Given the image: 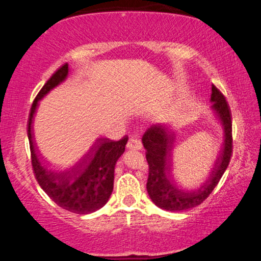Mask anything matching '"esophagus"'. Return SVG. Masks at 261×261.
Wrapping results in <instances>:
<instances>
[{"label": "esophagus", "instance_id": "esophagus-1", "mask_svg": "<svg viewBox=\"0 0 261 261\" xmlns=\"http://www.w3.org/2000/svg\"><path fill=\"white\" fill-rule=\"evenodd\" d=\"M141 141L137 138H130L129 141H127L126 147L129 149H141Z\"/></svg>", "mask_w": 261, "mask_h": 261}]
</instances>
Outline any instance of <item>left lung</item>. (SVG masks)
<instances>
[{
  "instance_id": "obj_1",
  "label": "left lung",
  "mask_w": 261,
  "mask_h": 261,
  "mask_svg": "<svg viewBox=\"0 0 261 261\" xmlns=\"http://www.w3.org/2000/svg\"><path fill=\"white\" fill-rule=\"evenodd\" d=\"M212 108L222 122L224 129V143L221 155L208 180L197 191L185 192L176 188L168 176L169 154L173 137L168 127L161 124H152L143 135V145L146 149L148 163V178L146 189L152 201L162 210L179 212L193 208L207 199L220 182L230 162L232 153V121L231 113L224 95L212 85Z\"/></svg>"
}]
</instances>
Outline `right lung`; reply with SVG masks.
I'll return each mask as SVG.
<instances>
[{
  "mask_svg": "<svg viewBox=\"0 0 261 261\" xmlns=\"http://www.w3.org/2000/svg\"><path fill=\"white\" fill-rule=\"evenodd\" d=\"M68 63L53 73L39 92L29 115L28 137L33 173L39 185L50 199L63 210L76 214H88L106 205L114 188L116 161L125 151L127 136L115 141L99 138L76 166L67 170H55L42 162L35 151L32 122L38 102L68 76Z\"/></svg>",
  "mask_w": 261,
  "mask_h": 261,
  "instance_id": "obj_1",
  "label": "right lung"
}]
</instances>
